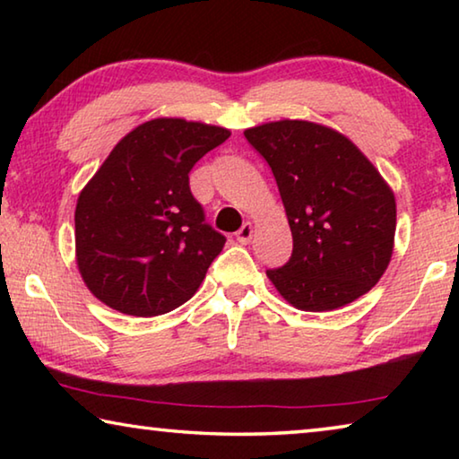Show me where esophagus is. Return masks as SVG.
I'll return each mask as SVG.
<instances>
[{
	"mask_svg": "<svg viewBox=\"0 0 459 459\" xmlns=\"http://www.w3.org/2000/svg\"><path fill=\"white\" fill-rule=\"evenodd\" d=\"M237 240L240 245H247L248 240H251V237H253V224L251 222H245L243 227H240L238 230H237Z\"/></svg>",
	"mask_w": 459,
	"mask_h": 459,
	"instance_id": "34e87169",
	"label": "esophagus"
}]
</instances>
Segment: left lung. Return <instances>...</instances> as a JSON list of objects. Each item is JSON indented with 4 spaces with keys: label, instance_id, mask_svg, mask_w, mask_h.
<instances>
[{
    "label": "left lung",
    "instance_id": "1",
    "mask_svg": "<svg viewBox=\"0 0 459 459\" xmlns=\"http://www.w3.org/2000/svg\"><path fill=\"white\" fill-rule=\"evenodd\" d=\"M275 176L293 251L267 277L293 307L330 312L352 304L388 267L397 227L394 194L351 139L309 121L245 131Z\"/></svg>",
    "mask_w": 459,
    "mask_h": 459
}]
</instances>
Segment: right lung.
<instances>
[{
    "mask_svg": "<svg viewBox=\"0 0 459 459\" xmlns=\"http://www.w3.org/2000/svg\"><path fill=\"white\" fill-rule=\"evenodd\" d=\"M229 137L198 121H145L84 186L74 211L76 265L105 306L152 317L196 293L227 238L204 222L188 174Z\"/></svg>",
    "mask_w": 459,
    "mask_h": 459,
    "instance_id": "right-lung-1",
    "label": "right lung"
}]
</instances>
